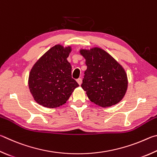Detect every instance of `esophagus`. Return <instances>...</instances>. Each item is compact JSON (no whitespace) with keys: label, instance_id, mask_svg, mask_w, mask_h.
<instances>
[{"label":"esophagus","instance_id":"1","mask_svg":"<svg viewBox=\"0 0 157 157\" xmlns=\"http://www.w3.org/2000/svg\"><path fill=\"white\" fill-rule=\"evenodd\" d=\"M76 81H77V83H78L79 86H81V83H82V79H81V78H79L77 79Z\"/></svg>","mask_w":157,"mask_h":157}]
</instances>
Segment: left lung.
I'll return each mask as SVG.
<instances>
[{
    "label": "left lung",
    "instance_id": "1",
    "mask_svg": "<svg viewBox=\"0 0 157 157\" xmlns=\"http://www.w3.org/2000/svg\"><path fill=\"white\" fill-rule=\"evenodd\" d=\"M80 53L87 65L81 87L89 99L102 108L119 103L124 97L128 84L123 67L99 48L81 49Z\"/></svg>",
    "mask_w": 157,
    "mask_h": 157
}]
</instances>
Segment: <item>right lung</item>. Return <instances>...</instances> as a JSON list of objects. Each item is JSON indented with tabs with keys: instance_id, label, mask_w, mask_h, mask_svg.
Returning <instances> with one entry per match:
<instances>
[{
	"instance_id": "right-lung-1",
	"label": "right lung",
	"mask_w": 157,
	"mask_h": 157,
	"mask_svg": "<svg viewBox=\"0 0 157 157\" xmlns=\"http://www.w3.org/2000/svg\"><path fill=\"white\" fill-rule=\"evenodd\" d=\"M71 51L70 46L56 45L32 67L29 75V88L39 105L48 108L62 105L78 87L71 78V66L67 60Z\"/></svg>"
}]
</instances>
